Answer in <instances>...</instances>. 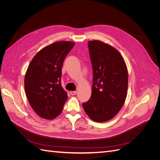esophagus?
<instances>
[{
	"instance_id": "esophagus-1",
	"label": "esophagus",
	"mask_w": 160,
	"mask_h": 160,
	"mask_svg": "<svg viewBox=\"0 0 160 160\" xmlns=\"http://www.w3.org/2000/svg\"><path fill=\"white\" fill-rule=\"evenodd\" d=\"M70 93L72 95H75L77 94V91H70Z\"/></svg>"
}]
</instances>
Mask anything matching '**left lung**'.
Returning <instances> with one entry per match:
<instances>
[{"label":"left lung","instance_id":"1","mask_svg":"<svg viewBox=\"0 0 160 160\" xmlns=\"http://www.w3.org/2000/svg\"><path fill=\"white\" fill-rule=\"evenodd\" d=\"M88 47L93 85L91 98L83 103V108L95 122H107L119 112L126 98L127 67L119 51L109 45L90 41Z\"/></svg>","mask_w":160,"mask_h":160}]
</instances>
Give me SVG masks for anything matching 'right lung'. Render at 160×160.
Returning <instances> with one entry per match:
<instances>
[{
    "label": "right lung",
    "mask_w": 160,
    "mask_h": 160,
    "mask_svg": "<svg viewBox=\"0 0 160 160\" xmlns=\"http://www.w3.org/2000/svg\"><path fill=\"white\" fill-rule=\"evenodd\" d=\"M74 45L70 41L52 43L38 52L28 65L25 77V92L32 108L42 118H55L68 98L61 86L62 66Z\"/></svg>",
    "instance_id": "1"
}]
</instances>
